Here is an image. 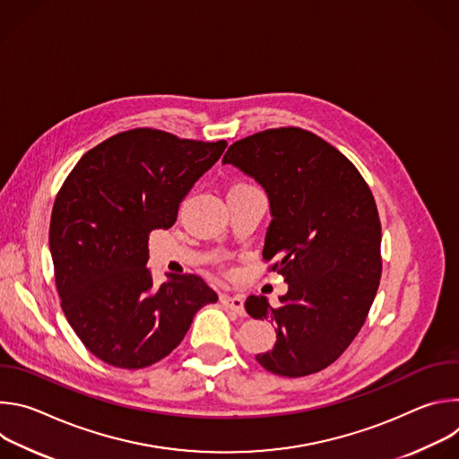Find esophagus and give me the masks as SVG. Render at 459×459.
I'll return each instance as SVG.
<instances>
[{"mask_svg":"<svg viewBox=\"0 0 459 459\" xmlns=\"http://www.w3.org/2000/svg\"><path fill=\"white\" fill-rule=\"evenodd\" d=\"M221 305L239 316H245V307H243V298L241 296H229V294H223L221 296Z\"/></svg>","mask_w":459,"mask_h":459,"instance_id":"obj_1","label":"esophagus"}]
</instances>
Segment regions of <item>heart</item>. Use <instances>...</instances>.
Wrapping results in <instances>:
<instances>
[{"label":"heart","instance_id":"1","mask_svg":"<svg viewBox=\"0 0 459 459\" xmlns=\"http://www.w3.org/2000/svg\"><path fill=\"white\" fill-rule=\"evenodd\" d=\"M248 186H252V185H247V183H239V185H236V186H232V188H248Z\"/></svg>","mask_w":459,"mask_h":459}]
</instances>
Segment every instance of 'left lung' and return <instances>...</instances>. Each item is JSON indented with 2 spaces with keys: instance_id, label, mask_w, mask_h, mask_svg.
Here are the masks:
<instances>
[{
  "instance_id": "8db88e82",
  "label": "left lung",
  "mask_w": 459,
  "mask_h": 459,
  "mask_svg": "<svg viewBox=\"0 0 459 459\" xmlns=\"http://www.w3.org/2000/svg\"><path fill=\"white\" fill-rule=\"evenodd\" d=\"M232 163L265 188L273 221L264 259L283 274L280 305L248 296L254 319L276 323V345L257 354L273 374L301 377L333 365L361 331L381 278V223L359 170L299 126L269 128L229 147Z\"/></svg>"
}]
</instances>
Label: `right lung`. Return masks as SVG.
Instances as JSON below:
<instances>
[{
	"label": "right lung",
	"mask_w": 459,
	"mask_h": 459,
	"mask_svg": "<svg viewBox=\"0 0 459 459\" xmlns=\"http://www.w3.org/2000/svg\"><path fill=\"white\" fill-rule=\"evenodd\" d=\"M225 140H181L133 128L91 149L63 181L48 245L61 308L101 361L143 368L169 356L218 294L195 274L154 287L149 234L170 229L186 192L223 154Z\"/></svg>",
	"instance_id": "obj_1"
}]
</instances>
